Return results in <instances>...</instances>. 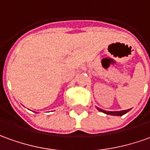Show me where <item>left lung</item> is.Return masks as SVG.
<instances>
[{"label":"left lung","instance_id":"8db88e82","mask_svg":"<svg viewBox=\"0 0 150 150\" xmlns=\"http://www.w3.org/2000/svg\"><path fill=\"white\" fill-rule=\"evenodd\" d=\"M98 110H99L100 112H103L105 114H108V115H112V116H122V115H124V114H126V112H128L131 109H127V110H123V111H115V112H108V111H105V110L101 109V108H97Z\"/></svg>","mask_w":150,"mask_h":150}]
</instances>
